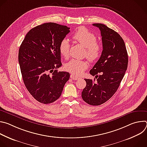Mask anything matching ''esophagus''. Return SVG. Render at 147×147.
<instances>
[{
	"mask_svg": "<svg viewBox=\"0 0 147 147\" xmlns=\"http://www.w3.org/2000/svg\"><path fill=\"white\" fill-rule=\"evenodd\" d=\"M70 78H71L72 80H78V79H80L79 77H77L76 76H74V75L73 74H71L70 75Z\"/></svg>",
	"mask_w": 147,
	"mask_h": 147,
	"instance_id": "obj_1",
	"label": "esophagus"
}]
</instances>
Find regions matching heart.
<instances>
[{
  "instance_id": "1",
  "label": "heart",
  "mask_w": 147,
  "mask_h": 147,
  "mask_svg": "<svg viewBox=\"0 0 147 147\" xmlns=\"http://www.w3.org/2000/svg\"><path fill=\"white\" fill-rule=\"evenodd\" d=\"M73 38L85 47L84 55L91 61H94L99 58L102 52V47L96 42V36L87 28L81 27L73 35ZM59 52L62 56L67 59L70 55V45L67 39H63L59 44ZM88 67V63L86 60L73 59L65 65L67 71L76 76L83 73Z\"/></svg>"
}]
</instances>
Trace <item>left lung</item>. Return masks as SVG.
<instances>
[{
    "label": "left lung",
    "instance_id": "left-lung-1",
    "mask_svg": "<svg viewBox=\"0 0 147 147\" xmlns=\"http://www.w3.org/2000/svg\"><path fill=\"white\" fill-rule=\"evenodd\" d=\"M100 31L103 50L90 74L97 78L85 79L87 85L81 96L86 103L98 106L108 100L116 92L128 65V55L121 36L103 24H92Z\"/></svg>",
    "mask_w": 147,
    "mask_h": 147
}]
</instances>
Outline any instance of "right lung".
<instances>
[{
	"instance_id": "add662e5",
	"label": "right lung",
	"mask_w": 147,
	"mask_h": 147,
	"mask_svg": "<svg viewBox=\"0 0 147 147\" xmlns=\"http://www.w3.org/2000/svg\"><path fill=\"white\" fill-rule=\"evenodd\" d=\"M70 28L54 23L38 26L27 34L19 49L18 62L26 87L38 102L48 104L61 95L70 74L61 66L59 44Z\"/></svg>"
}]
</instances>
